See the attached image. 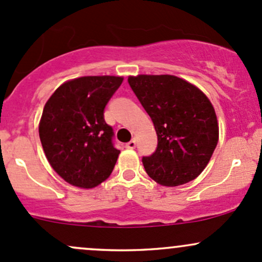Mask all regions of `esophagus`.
Returning a JSON list of instances; mask_svg holds the SVG:
<instances>
[{"instance_id":"esophagus-1","label":"esophagus","mask_w":262,"mask_h":262,"mask_svg":"<svg viewBox=\"0 0 262 262\" xmlns=\"http://www.w3.org/2000/svg\"><path fill=\"white\" fill-rule=\"evenodd\" d=\"M136 145H137V143H136V139H132L130 140V142H129V143H126V148H128V149H134V148H136Z\"/></svg>"}]
</instances>
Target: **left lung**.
<instances>
[{
    "label": "left lung",
    "instance_id": "1",
    "mask_svg": "<svg viewBox=\"0 0 262 262\" xmlns=\"http://www.w3.org/2000/svg\"><path fill=\"white\" fill-rule=\"evenodd\" d=\"M128 82L158 136L157 150L142 159L146 174L164 186L199 177L219 140V123L208 97L170 74L129 76Z\"/></svg>",
    "mask_w": 262,
    "mask_h": 262
}]
</instances>
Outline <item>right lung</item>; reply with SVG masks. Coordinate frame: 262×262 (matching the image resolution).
<instances>
[{
    "label": "right lung",
    "instance_id": "1",
    "mask_svg": "<svg viewBox=\"0 0 262 262\" xmlns=\"http://www.w3.org/2000/svg\"><path fill=\"white\" fill-rule=\"evenodd\" d=\"M123 79L87 76L67 80L45 104L38 125L43 151L71 185L96 188L113 171L120 150L112 143L113 129L103 113Z\"/></svg>",
    "mask_w": 262,
    "mask_h": 262
}]
</instances>
